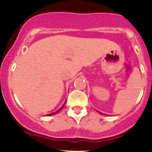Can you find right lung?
I'll use <instances>...</instances> for the list:
<instances>
[{"label": "right lung", "mask_w": 152, "mask_h": 152, "mask_svg": "<svg viewBox=\"0 0 152 152\" xmlns=\"http://www.w3.org/2000/svg\"><path fill=\"white\" fill-rule=\"evenodd\" d=\"M65 104H64L62 106V107H60V108H59V110H57V111H56V112H55V113H50V114H48V115H48V116H50V115H55V114H56V113H59V111H60V110H62V108H63V107H64V105H65Z\"/></svg>", "instance_id": "right-lung-1"}]
</instances>
